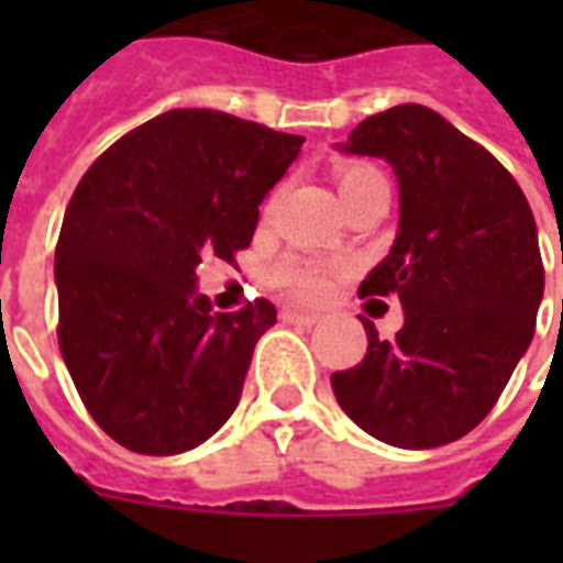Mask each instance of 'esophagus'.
I'll return each mask as SVG.
<instances>
[{"instance_id": "34e87169", "label": "esophagus", "mask_w": 563, "mask_h": 563, "mask_svg": "<svg viewBox=\"0 0 563 563\" xmlns=\"http://www.w3.org/2000/svg\"><path fill=\"white\" fill-rule=\"evenodd\" d=\"M280 318L283 321H289V324H300V327H312L321 321V316H318V312H303V309H291V307L283 309Z\"/></svg>"}]
</instances>
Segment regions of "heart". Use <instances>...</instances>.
<instances>
[{"mask_svg":"<svg viewBox=\"0 0 563 563\" xmlns=\"http://www.w3.org/2000/svg\"><path fill=\"white\" fill-rule=\"evenodd\" d=\"M333 178L339 189H342L344 201L351 203L360 195L368 192L371 187L383 184L385 175L371 161H339L333 166ZM274 198H277V192L268 198V207L274 203ZM339 272H342L339 263H327V260H316V256L303 254H286L268 268V283L277 291H283V295H289L291 300L316 303V300L327 298V291H330L333 277Z\"/></svg>","mask_w":563,"mask_h":563,"instance_id":"heart-1","label":"heart"}]
</instances>
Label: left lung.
<instances>
[{
  "instance_id": "left-lung-1",
  "label": "left lung",
  "mask_w": 563,
  "mask_h": 563,
  "mask_svg": "<svg viewBox=\"0 0 563 563\" xmlns=\"http://www.w3.org/2000/svg\"><path fill=\"white\" fill-rule=\"evenodd\" d=\"M344 148L385 157L400 184L391 254L360 295H397L406 321L388 342L362 318L368 353L330 376L335 400L385 444H450L494 409L532 342L543 298L532 207L488 148L423 104L368 117Z\"/></svg>"
}]
</instances>
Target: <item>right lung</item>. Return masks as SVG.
<instances>
[{
  "instance_id": "add662e5",
  "label": "right lung",
  "mask_w": 563,
  "mask_h": 563,
  "mask_svg": "<svg viewBox=\"0 0 563 563\" xmlns=\"http://www.w3.org/2000/svg\"><path fill=\"white\" fill-rule=\"evenodd\" d=\"M303 136L221 110H169L92 163L55 247L57 344L81 402L117 444L175 455L233 415L272 300L212 312L195 268L236 263L265 192Z\"/></svg>"
}]
</instances>
